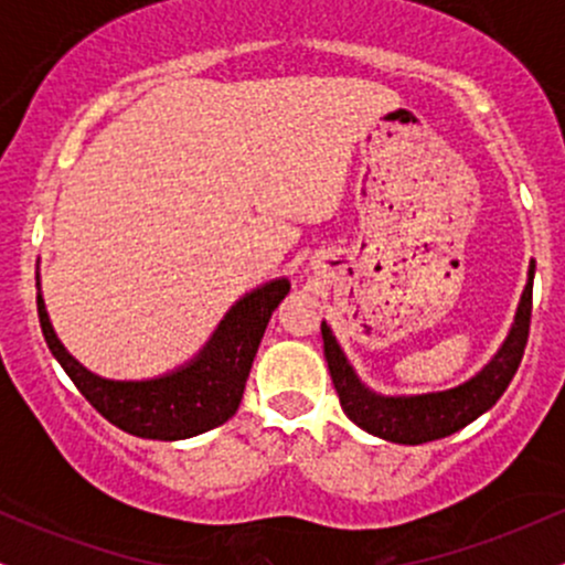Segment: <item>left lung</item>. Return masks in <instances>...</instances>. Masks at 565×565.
<instances>
[{
	"label": "left lung",
	"mask_w": 565,
	"mask_h": 565,
	"mask_svg": "<svg viewBox=\"0 0 565 565\" xmlns=\"http://www.w3.org/2000/svg\"><path fill=\"white\" fill-rule=\"evenodd\" d=\"M531 289H534V263L529 265V281L518 302L515 323H512L508 340L497 350L494 359L486 364L476 377L462 385L440 393L423 395H377L361 385L353 366L348 364L345 353L337 345L332 329L327 321L321 323L323 355H327L329 374H332L334 391L340 395L342 412L353 419L361 430L372 433L382 440L404 446L427 444L462 430L472 419L481 417L497 404L499 395L508 391L510 380L521 366L523 350L529 340L531 323Z\"/></svg>",
	"instance_id": "left-lung-1"
}]
</instances>
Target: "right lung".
Segmentation results:
<instances>
[{
    "label": "right lung",
    "instance_id": "add662e5",
    "mask_svg": "<svg viewBox=\"0 0 565 565\" xmlns=\"http://www.w3.org/2000/svg\"><path fill=\"white\" fill-rule=\"evenodd\" d=\"M287 295V278L252 289L225 313L196 359L153 380H106L87 372L57 340L42 291L36 310L57 364L108 423L138 438L183 440L228 423L236 414L265 327Z\"/></svg>",
    "mask_w": 565,
    "mask_h": 565
}]
</instances>
